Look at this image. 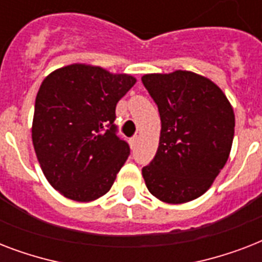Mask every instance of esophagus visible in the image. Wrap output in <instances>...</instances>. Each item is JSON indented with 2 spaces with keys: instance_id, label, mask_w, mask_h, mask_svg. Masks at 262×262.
Instances as JSON below:
<instances>
[{
  "instance_id": "esophagus-1",
  "label": "esophagus",
  "mask_w": 262,
  "mask_h": 262,
  "mask_svg": "<svg viewBox=\"0 0 262 262\" xmlns=\"http://www.w3.org/2000/svg\"><path fill=\"white\" fill-rule=\"evenodd\" d=\"M129 143H130L132 148H135L136 145H137V143H139V136H133V137L129 140Z\"/></svg>"
}]
</instances>
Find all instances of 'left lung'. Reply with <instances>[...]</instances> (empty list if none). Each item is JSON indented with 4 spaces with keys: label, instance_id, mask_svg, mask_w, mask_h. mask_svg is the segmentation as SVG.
Wrapping results in <instances>:
<instances>
[{
    "label": "left lung",
    "instance_id": "obj_1",
    "mask_svg": "<svg viewBox=\"0 0 262 262\" xmlns=\"http://www.w3.org/2000/svg\"><path fill=\"white\" fill-rule=\"evenodd\" d=\"M158 104L159 147L143 167L148 190L167 204L199 199L211 187L231 151L235 115L213 81L187 71L141 77Z\"/></svg>",
    "mask_w": 262,
    "mask_h": 262
}]
</instances>
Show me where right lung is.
<instances>
[{
    "instance_id": "right-lung-1",
    "label": "right lung",
    "mask_w": 262,
    "mask_h": 262,
    "mask_svg": "<svg viewBox=\"0 0 262 262\" xmlns=\"http://www.w3.org/2000/svg\"><path fill=\"white\" fill-rule=\"evenodd\" d=\"M136 79L73 63L51 72L35 100L32 143L43 174L67 199L94 201L110 190L130 148L117 136L115 107Z\"/></svg>"
}]
</instances>
